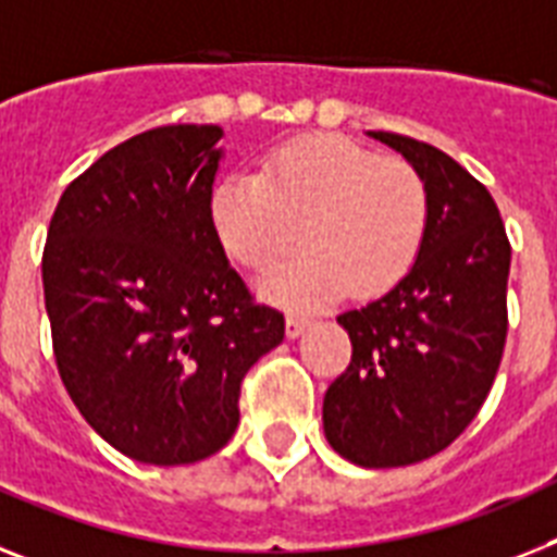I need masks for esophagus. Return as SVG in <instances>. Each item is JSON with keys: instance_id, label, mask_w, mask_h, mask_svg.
I'll return each instance as SVG.
<instances>
[{"instance_id": "esophagus-1", "label": "esophagus", "mask_w": 557, "mask_h": 557, "mask_svg": "<svg viewBox=\"0 0 557 557\" xmlns=\"http://www.w3.org/2000/svg\"><path fill=\"white\" fill-rule=\"evenodd\" d=\"M307 324H310V319H307V315L289 312V315H287V335H289V338H296V335L305 333Z\"/></svg>"}]
</instances>
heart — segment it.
Instances as JSON below:
<instances>
[{
  "mask_svg": "<svg viewBox=\"0 0 557 557\" xmlns=\"http://www.w3.org/2000/svg\"><path fill=\"white\" fill-rule=\"evenodd\" d=\"M430 222L424 176L407 159L344 139L310 136L278 147L259 176H227L210 193V227L230 259L261 270L296 238L307 250L261 278L278 305L315 307L379 296L416 264Z\"/></svg>",
  "mask_w": 557,
  "mask_h": 557,
  "instance_id": "b5f03b06",
  "label": "heart"
}]
</instances>
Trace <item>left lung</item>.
<instances>
[{
  "label": "left lung",
  "instance_id": "left-lung-1",
  "mask_svg": "<svg viewBox=\"0 0 557 557\" xmlns=\"http://www.w3.org/2000/svg\"><path fill=\"white\" fill-rule=\"evenodd\" d=\"M424 176L430 222L416 264L338 324L352 358L324 395V433L361 467H407L472 424L507 344L509 247L498 205L438 147L370 131Z\"/></svg>",
  "mask_w": 557,
  "mask_h": 557
}]
</instances>
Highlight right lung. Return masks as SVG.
<instances>
[{
	"instance_id": "1",
	"label": "right lung",
	"mask_w": 557,
	"mask_h": 557,
	"mask_svg": "<svg viewBox=\"0 0 557 557\" xmlns=\"http://www.w3.org/2000/svg\"><path fill=\"white\" fill-rule=\"evenodd\" d=\"M222 127H153L64 187L41 252L59 375L96 433L159 467L233 438L247 370L284 338L210 227Z\"/></svg>"
}]
</instances>
